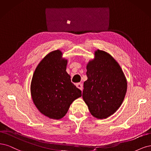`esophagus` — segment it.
<instances>
[{"instance_id":"esophagus-1","label":"esophagus","mask_w":151,"mask_h":151,"mask_svg":"<svg viewBox=\"0 0 151 151\" xmlns=\"http://www.w3.org/2000/svg\"><path fill=\"white\" fill-rule=\"evenodd\" d=\"M76 86L78 88H79L80 90H83V85L81 83H78L76 84Z\"/></svg>"}]
</instances>
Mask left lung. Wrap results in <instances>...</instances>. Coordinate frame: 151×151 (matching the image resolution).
<instances>
[{
	"instance_id": "left-lung-1",
	"label": "left lung",
	"mask_w": 151,
	"mask_h": 151,
	"mask_svg": "<svg viewBox=\"0 0 151 151\" xmlns=\"http://www.w3.org/2000/svg\"><path fill=\"white\" fill-rule=\"evenodd\" d=\"M88 79L83 83L82 97L94 117H109L119 109L127 91V83L119 63L108 52H95L86 65Z\"/></svg>"
}]
</instances>
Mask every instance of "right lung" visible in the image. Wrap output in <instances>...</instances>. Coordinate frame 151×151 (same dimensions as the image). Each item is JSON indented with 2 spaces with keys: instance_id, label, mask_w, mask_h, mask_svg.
Listing matches in <instances>:
<instances>
[{
  "instance_id": "add662e5",
  "label": "right lung",
  "mask_w": 151,
  "mask_h": 151,
  "mask_svg": "<svg viewBox=\"0 0 151 151\" xmlns=\"http://www.w3.org/2000/svg\"><path fill=\"white\" fill-rule=\"evenodd\" d=\"M60 50L47 54L39 63L31 83L34 104L40 112L52 119H61L70 105L81 96V91L67 73V60Z\"/></svg>"
}]
</instances>
